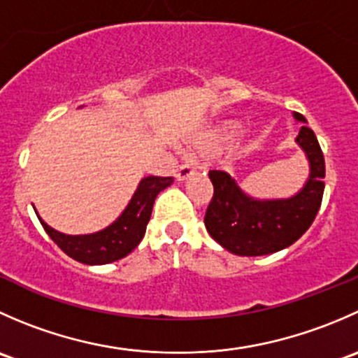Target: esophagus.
I'll use <instances>...</instances> for the list:
<instances>
[{"label":"esophagus","instance_id":"1","mask_svg":"<svg viewBox=\"0 0 358 358\" xmlns=\"http://www.w3.org/2000/svg\"><path fill=\"white\" fill-rule=\"evenodd\" d=\"M194 173H196L194 166L189 164V162H185V164H180L178 166V169H176L175 176L178 180H187V178H190V176H192Z\"/></svg>","mask_w":358,"mask_h":358}]
</instances>
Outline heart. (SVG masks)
<instances>
[{
  "instance_id": "obj_1",
  "label": "heart",
  "mask_w": 358,
  "mask_h": 358,
  "mask_svg": "<svg viewBox=\"0 0 358 358\" xmlns=\"http://www.w3.org/2000/svg\"><path fill=\"white\" fill-rule=\"evenodd\" d=\"M237 129H239V124H236V122H227V124L218 126V128H215L211 133H209V142L213 143L227 142V140L232 138V136L236 135Z\"/></svg>"
}]
</instances>
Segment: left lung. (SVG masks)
Instances as JSON below:
<instances>
[{
  "label": "left lung",
  "instance_id": "obj_1",
  "mask_svg": "<svg viewBox=\"0 0 358 358\" xmlns=\"http://www.w3.org/2000/svg\"><path fill=\"white\" fill-rule=\"evenodd\" d=\"M303 122L296 142L310 162V178L291 199L256 201L246 196L229 173L211 169L213 197L206 209L204 225L209 236L237 256H263L294 244L315 220L322 204L326 162L313 129Z\"/></svg>",
  "mask_w": 358,
  "mask_h": 358
}]
</instances>
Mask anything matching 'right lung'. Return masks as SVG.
I'll use <instances>...</instances> for the list:
<instances>
[{"mask_svg": "<svg viewBox=\"0 0 358 358\" xmlns=\"http://www.w3.org/2000/svg\"><path fill=\"white\" fill-rule=\"evenodd\" d=\"M173 183L171 176H147L140 182L122 215L106 230L90 236H66L46 225L43 229L67 256L85 265H106L128 256L145 236L157 194Z\"/></svg>", "mask_w": 358, "mask_h": 358, "instance_id": "1", "label": "right lung"}]
</instances>
